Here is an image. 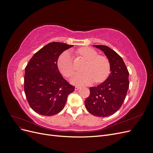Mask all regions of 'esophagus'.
<instances>
[{
  "instance_id": "obj_1",
  "label": "esophagus",
  "mask_w": 153,
  "mask_h": 153,
  "mask_svg": "<svg viewBox=\"0 0 153 153\" xmlns=\"http://www.w3.org/2000/svg\"><path fill=\"white\" fill-rule=\"evenodd\" d=\"M80 88V86H75V89L76 90V91H77V90H78Z\"/></svg>"
}]
</instances>
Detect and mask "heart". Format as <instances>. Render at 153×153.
Masks as SVG:
<instances>
[{"instance_id": "b5f03b06", "label": "heart", "mask_w": 153, "mask_h": 153, "mask_svg": "<svg viewBox=\"0 0 153 153\" xmlns=\"http://www.w3.org/2000/svg\"><path fill=\"white\" fill-rule=\"evenodd\" d=\"M78 52L88 62L84 68L85 72L76 73L71 77L72 84L87 85L94 81L101 83L107 78L110 73V62L108 58L99 55L95 50L89 47H82ZM57 66L64 76H71L75 71L71 54L68 51L63 52L59 57Z\"/></svg>"}]
</instances>
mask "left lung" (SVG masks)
Listing matches in <instances>:
<instances>
[{"label":"left lung","instance_id":"left-lung-1","mask_svg":"<svg viewBox=\"0 0 153 153\" xmlns=\"http://www.w3.org/2000/svg\"><path fill=\"white\" fill-rule=\"evenodd\" d=\"M103 51L110 62V74L102 84L90 87L85 105L90 114L100 117L112 115L121 108L129 88V72L122 57L107 46L94 45Z\"/></svg>","mask_w":153,"mask_h":153}]
</instances>
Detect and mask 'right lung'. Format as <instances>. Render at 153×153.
Masks as SVG:
<instances>
[{"instance_id":"1","label":"right lung","mask_w":153,"mask_h":153,"mask_svg":"<svg viewBox=\"0 0 153 153\" xmlns=\"http://www.w3.org/2000/svg\"><path fill=\"white\" fill-rule=\"evenodd\" d=\"M73 45L52 42L38 51L25 69L24 91L27 101L36 113L52 116L64 108L68 96L75 91L60 73L57 60Z\"/></svg>"}]
</instances>
